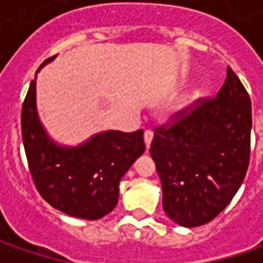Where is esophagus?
<instances>
[{
	"instance_id": "esophagus-1",
	"label": "esophagus",
	"mask_w": 263,
	"mask_h": 263,
	"mask_svg": "<svg viewBox=\"0 0 263 263\" xmlns=\"http://www.w3.org/2000/svg\"><path fill=\"white\" fill-rule=\"evenodd\" d=\"M152 137H154V133H152V130H146V132H145V135H143V139H145V145H146V149H149V146H151Z\"/></svg>"
}]
</instances>
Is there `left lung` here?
Instances as JSON below:
<instances>
[{"label": "left lung", "mask_w": 263, "mask_h": 263, "mask_svg": "<svg viewBox=\"0 0 263 263\" xmlns=\"http://www.w3.org/2000/svg\"><path fill=\"white\" fill-rule=\"evenodd\" d=\"M250 130V98L230 67L217 98L197 99L155 128L149 152L174 222L199 227L226 209L246 177Z\"/></svg>", "instance_id": "obj_1"}]
</instances>
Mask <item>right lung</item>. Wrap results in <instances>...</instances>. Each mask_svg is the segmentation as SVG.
Returning <instances> with one entry per match:
<instances>
[{"label":"right lung","mask_w":263,"mask_h":263,"mask_svg":"<svg viewBox=\"0 0 263 263\" xmlns=\"http://www.w3.org/2000/svg\"><path fill=\"white\" fill-rule=\"evenodd\" d=\"M51 60L54 57L42 66ZM22 136L29 171L41 196L70 217L90 221L116 208L120 180L145 152L143 130H108L80 146L57 145L36 112V79L22 108Z\"/></svg>","instance_id":"1"}]
</instances>
